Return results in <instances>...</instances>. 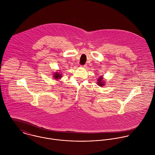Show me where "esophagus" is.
Listing matches in <instances>:
<instances>
[{
  "mask_svg": "<svg viewBox=\"0 0 155 155\" xmlns=\"http://www.w3.org/2000/svg\"><path fill=\"white\" fill-rule=\"evenodd\" d=\"M81 67H83V68H87V65L86 64H84V65H82V66H81Z\"/></svg>",
  "mask_w": 155,
  "mask_h": 155,
  "instance_id": "1",
  "label": "esophagus"
}]
</instances>
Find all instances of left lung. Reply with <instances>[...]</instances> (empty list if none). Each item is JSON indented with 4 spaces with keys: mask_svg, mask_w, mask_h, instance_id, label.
Segmentation results:
<instances>
[{
    "mask_svg": "<svg viewBox=\"0 0 155 155\" xmlns=\"http://www.w3.org/2000/svg\"><path fill=\"white\" fill-rule=\"evenodd\" d=\"M98 84L100 86H103L104 85V81H103V77H100L98 78Z\"/></svg>",
    "mask_w": 155,
    "mask_h": 155,
    "instance_id": "8db88e82",
    "label": "left lung"
}]
</instances>
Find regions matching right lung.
Masks as SVG:
<instances>
[{"instance_id":"add662e5","label":"right lung","mask_w":155,"mask_h":155,"mask_svg":"<svg viewBox=\"0 0 155 155\" xmlns=\"http://www.w3.org/2000/svg\"><path fill=\"white\" fill-rule=\"evenodd\" d=\"M61 74H59L58 73H57V72H56V73H55V74H54V77L55 78V79H58V78H61Z\"/></svg>"}]
</instances>
